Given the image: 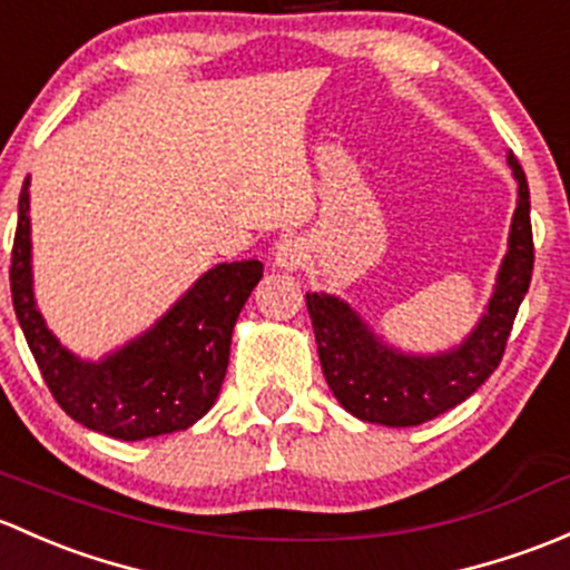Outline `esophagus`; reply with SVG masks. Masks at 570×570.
Returning a JSON list of instances; mask_svg holds the SVG:
<instances>
[{"instance_id": "1", "label": "esophagus", "mask_w": 570, "mask_h": 570, "mask_svg": "<svg viewBox=\"0 0 570 570\" xmlns=\"http://www.w3.org/2000/svg\"><path fill=\"white\" fill-rule=\"evenodd\" d=\"M274 261H277V266L287 268V272L304 268V263H307V244H304V238L296 236V233H285L283 238H277V244H274Z\"/></svg>"}]
</instances>
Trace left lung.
<instances>
[{
  "instance_id": "left-lung-1",
  "label": "left lung",
  "mask_w": 570,
  "mask_h": 570,
  "mask_svg": "<svg viewBox=\"0 0 570 570\" xmlns=\"http://www.w3.org/2000/svg\"><path fill=\"white\" fill-rule=\"evenodd\" d=\"M519 180V205L510 227V249L502 263L500 283L472 337L453 354L416 360L375 343L348 304L334 296L307 293L321 367L328 390L345 412L365 422L406 428L422 425L450 412L485 384L500 367L515 313L524 298L535 266V244L530 225V186L519 158H508Z\"/></svg>"
}]
</instances>
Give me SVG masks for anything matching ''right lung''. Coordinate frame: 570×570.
I'll list each match as a JSON object with an SVG mask.
<instances>
[{
    "instance_id": "add662e5",
    "label": "right lung",
    "mask_w": 570,
    "mask_h": 570,
    "mask_svg": "<svg viewBox=\"0 0 570 570\" xmlns=\"http://www.w3.org/2000/svg\"><path fill=\"white\" fill-rule=\"evenodd\" d=\"M27 214L29 178L19 197L10 293L29 351L62 412L90 431L122 442L195 425L219 395L233 326L252 287L261 283L263 263L242 261L210 268L145 337L101 365H87L51 337L35 309Z\"/></svg>"
}]
</instances>
